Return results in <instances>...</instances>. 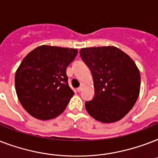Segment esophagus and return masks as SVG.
I'll return each instance as SVG.
<instances>
[{"instance_id": "esophagus-1", "label": "esophagus", "mask_w": 158, "mask_h": 158, "mask_svg": "<svg viewBox=\"0 0 158 158\" xmlns=\"http://www.w3.org/2000/svg\"><path fill=\"white\" fill-rule=\"evenodd\" d=\"M82 89H83V86H80V87H79V88H78V89H77V92H79V93H80V92L82 91Z\"/></svg>"}]
</instances>
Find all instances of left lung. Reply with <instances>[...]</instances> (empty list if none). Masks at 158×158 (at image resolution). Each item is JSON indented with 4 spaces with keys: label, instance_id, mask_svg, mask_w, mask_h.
Wrapping results in <instances>:
<instances>
[{
    "label": "left lung",
    "instance_id": "left-lung-1",
    "mask_svg": "<svg viewBox=\"0 0 158 158\" xmlns=\"http://www.w3.org/2000/svg\"><path fill=\"white\" fill-rule=\"evenodd\" d=\"M79 53L94 78V98L85 102L88 113L103 123L122 119L139 94L140 73L134 60L110 46L82 48Z\"/></svg>",
    "mask_w": 158,
    "mask_h": 158
}]
</instances>
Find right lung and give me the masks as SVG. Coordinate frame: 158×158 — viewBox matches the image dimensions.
<instances>
[{
    "mask_svg": "<svg viewBox=\"0 0 158 158\" xmlns=\"http://www.w3.org/2000/svg\"><path fill=\"white\" fill-rule=\"evenodd\" d=\"M77 53L74 48L43 45L23 58L15 81L19 100L28 114L46 120L64 111L74 94L66 69Z\"/></svg>",
    "mask_w": 158,
    "mask_h": 158,
    "instance_id": "right-lung-1",
    "label": "right lung"
}]
</instances>
